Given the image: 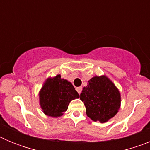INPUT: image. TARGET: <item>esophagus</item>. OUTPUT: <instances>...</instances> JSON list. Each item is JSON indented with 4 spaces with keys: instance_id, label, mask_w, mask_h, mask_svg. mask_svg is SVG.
<instances>
[{
    "instance_id": "obj_1",
    "label": "esophagus",
    "mask_w": 150,
    "mask_h": 150,
    "mask_svg": "<svg viewBox=\"0 0 150 150\" xmlns=\"http://www.w3.org/2000/svg\"><path fill=\"white\" fill-rule=\"evenodd\" d=\"M76 90L77 91V92L79 94L81 93V91H82V87H77V88H76Z\"/></svg>"
}]
</instances>
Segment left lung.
<instances>
[{"instance_id":"obj_1","label":"left lung","mask_w":150,"mask_h":150,"mask_svg":"<svg viewBox=\"0 0 150 150\" xmlns=\"http://www.w3.org/2000/svg\"><path fill=\"white\" fill-rule=\"evenodd\" d=\"M80 100L84 103L87 116L101 123L114 117L121 107V94L106 75L91 78L83 88Z\"/></svg>"}]
</instances>
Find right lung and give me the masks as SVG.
<instances>
[{
  "label": "right lung",
  "instance_id": "obj_1",
  "mask_svg": "<svg viewBox=\"0 0 150 150\" xmlns=\"http://www.w3.org/2000/svg\"><path fill=\"white\" fill-rule=\"evenodd\" d=\"M79 98L72 83L61 77L60 74L46 79L39 91V104L42 111L52 118L62 116L71 100Z\"/></svg>",
  "mask_w": 150,
  "mask_h": 150
}]
</instances>
